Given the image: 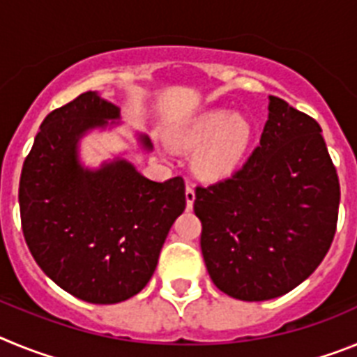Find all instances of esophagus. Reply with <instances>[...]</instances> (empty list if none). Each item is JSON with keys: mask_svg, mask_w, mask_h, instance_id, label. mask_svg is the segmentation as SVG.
Wrapping results in <instances>:
<instances>
[{"mask_svg": "<svg viewBox=\"0 0 357 357\" xmlns=\"http://www.w3.org/2000/svg\"><path fill=\"white\" fill-rule=\"evenodd\" d=\"M185 202H188V209H191L195 202V189L191 184L185 185Z\"/></svg>", "mask_w": 357, "mask_h": 357, "instance_id": "esophagus-1", "label": "esophagus"}]
</instances>
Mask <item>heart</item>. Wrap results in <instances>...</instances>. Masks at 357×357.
Returning a JSON list of instances; mask_svg holds the SVG:
<instances>
[{
  "label": "heart",
  "instance_id": "heart-1",
  "mask_svg": "<svg viewBox=\"0 0 357 357\" xmlns=\"http://www.w3.org/2000/svg\"><path fill=\"white\" fill-rule=\"evenodd\" d=\"M254 137L250 121L218 109L204 112L176 132L175 143L195 150V169L207 181H223L234 175L248 153Z\"/></svg>",
  "mask_w": 357,
  "mask_h": 357
}]
</instances>
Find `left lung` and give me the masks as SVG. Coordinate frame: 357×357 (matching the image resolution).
<instances>
[{
	"instance_id": "8db88e82",
	"label": "left lung",
	"mask_w": 357,
	"mask_h": 357,
	"mask_svg": "<svg viewBox=\"0 0 357 357\" xmlns=\"http://www.w3.org/2000/svg\"><path fill=\"white\" fill-rule=\"evenodd\" d=\"M259 146L232 176L197 185L200 247L220 291L286 295L324 261L336 232L338 173L311 116L270 96Z\"/></svg>"
}]
</instances>
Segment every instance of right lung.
Returning a JSON list of instances; mask_svg holds the SVG:
<instances>
[{
	"mask_svg": "<svg viewBox=\"0 0 357 357\" xmlns=\"http://www.w3.org/2000/svg\"><path fill=\"white\" fill-rule=\"evenodd\" d=\"M116 118L118 107L93 91L52 110L19 181L21 225L33 259L56 286L91 304L137 295L185 209L182 176L153 182L125 159L100 169L82 166V135ZM139 139L151 150L146 135Z\"/></svg>",
	"mask_w": 357,
	"mask_h": 357,
	"instance_id": "add662e5",
	"label": "right lung"
}]
</instances>
